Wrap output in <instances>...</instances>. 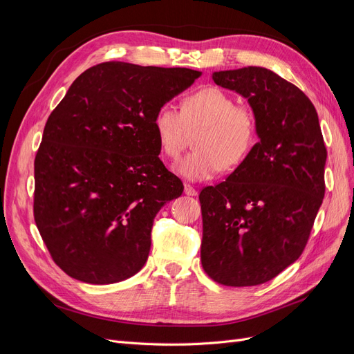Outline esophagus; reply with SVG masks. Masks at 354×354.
<instances>
[{
  "label": "esophagus",
  "mask_w": 354,
  "mask_h": 354,
  "mask_svg": "<svg viewBox=\"0 0 354 354\" xmlns=\"http://www.w3.org/2000/svg\"><path fill=\"white\" fill-rule=\"evenodd\" d=\"M185 194L189 195V196H196V195H198V190H196L194 186L185 185Z\"/></svg>",
  "instance_id": "esophagus-1"
}]
</instances>
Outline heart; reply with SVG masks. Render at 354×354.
<instances>
[{
	"instance_id": "b5f03b06",
	"label": "heart",
	"mask_w": 354,
	"mask_h": 354,
	"mask_svg": "<svg viewBox=\"0 0 354 354\" xmlns=\"http://www.w3.org/2000/svg\"><path fill=\"white\" fill-rule=\"evenodd\" d=\"M153 128L160 151L177 159L195 133V149L178 160L176 171L187 180L216 177L221 168L233 169L248 156L257 142V116L248 106L217 87L187 94L180 111L171 103L158 109Z\"/></svg>"
}]
</instances>
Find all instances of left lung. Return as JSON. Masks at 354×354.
Here are the masks:
<instances>
[{
    "label": "left lung",
    "mask_w": 354,
    "mask_h": 354,
    "mask_svg": "<svg viewBox=\"0 0 354 354\" xmlns=\"http://www.w3.org/2000/svg\"><path fill=\"white\" fill-rule=\"evenodd\" d=\"M212 80L248 100L260 142L199 194L201 261L221 285L255 286L303 254L325 196L326 147L313 103L279 75L248 66Z\"/></svg>",
    "instance_id": "8db88e82"
}]
</instances>
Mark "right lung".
<instances>
[{
	"label": "right lung",
	"mask_w": 354,
	"mask_h": 354,
	"mask_svg": "<svg viewBox=\"0 0 354 354\" xmlns=\"http://www.w3.org/2000/svg\"><path fill=\"white\" fill-rule=\"evenodd\" d=\"M199 77L106 62L82 72L50 113L34 164V217L73 279L108 285L145 266L153 218L185 189L158 156L155 115Z\"/></svg>",
	"instance_id": "right-lung-1"
}]
</instances>
